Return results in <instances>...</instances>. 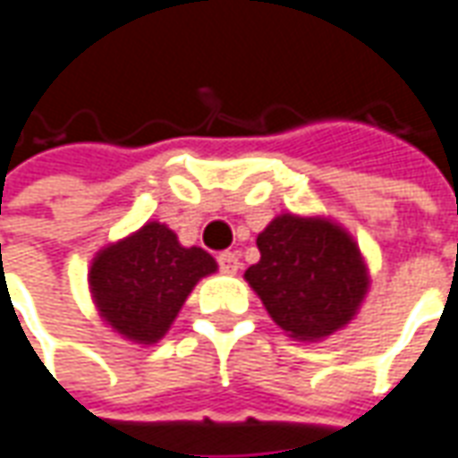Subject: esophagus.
<instances>
[{
  "instance_id": "obj_1",
  "label": "esophagus",
  "mask_w": 458,
  "mask_h": 458,
  "mask_svg": "<svg viewBox=\"0 0 458 458\" xmlns=\"http://www.w3.org/2000/svg\"><path fill=\"white\" fill-rule=\"evenodd\" d=\"M216 264H219V269L224 274H236V269H239V254L236 251H222L216 257Z\"/></svg>"
}]
</instances>
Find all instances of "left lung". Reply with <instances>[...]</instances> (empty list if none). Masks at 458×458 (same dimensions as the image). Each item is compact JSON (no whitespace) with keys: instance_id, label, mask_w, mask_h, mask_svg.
I'll list each match as a JSON object with an SVG mask.
<instances>
[{"instance_id":"1","label":"left lung","mask_w":458,"mask_h":458,"mask_svg":"<svg viewBox=\"0 0 458 458\" xmlns=\"http://www.w3.org/2000/svg\"><path fill=\"white\" fill-rule=\"evenodd\" d=\"M257 247L259 261L244 276L284 331L321 339L354 317L367 269L339 226L286 214L261 232Z\"/></svg>"}]
</instances>
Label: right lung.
<instances>
[{
    "mask_svg": "<svg viewBox=\"0 0 458 458\" xmlns=\"http://www.w3.org/2000/svg\"><path fill=\"white\" fill-rule=\"evenodd\" d=\"M216 269L204 249H184L164 224L104 249L94 259L89 284L102 317L119 334L157 342L169 329L194 284Z\"/></svg>",
    "mask_w": 458,
    "mask_h": 458,
    "instance_id": "add662e5",
    "label": "right lung"
}]
</instances>
